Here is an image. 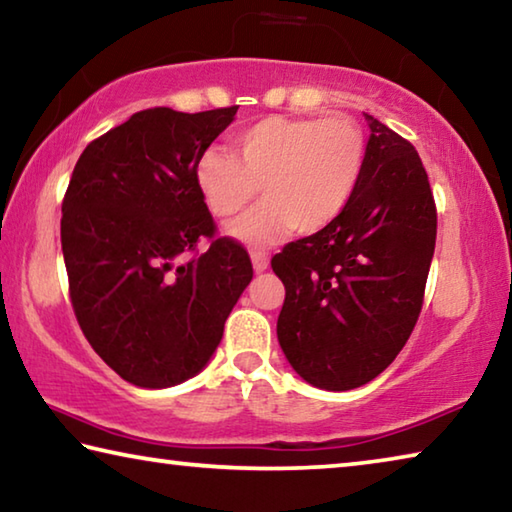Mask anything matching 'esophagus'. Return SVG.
I'll use <instances>...</instances> for the list:
<instances>
[{"label":"esophagus","instance_id":"esophagus-1","mask_svg":"<svg viewBox=\"0 0 512 512\" xmlns=\"http://www.w3.org/2000/svg\"><path fill=\"white\" fill-rule=\"evenodd\" d=\"M253 268L257 273H262L268 268V255L266 253H253Z\"/></svg>","mask_w":512,"mask_h":512}]
</instances>
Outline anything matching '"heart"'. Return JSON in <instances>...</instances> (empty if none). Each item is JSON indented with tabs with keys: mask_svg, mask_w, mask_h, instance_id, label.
Segmentation results:
<instances>
[{
	"mask_svg": "<svg viewBox=\"0 0 512 512\" xmlns=\"http://www.w3.org/2000/svg\"><path fill=\"white\" fill-rule=\"evenodd\" d=\"M235 153L212 146L198 155L194 178L216 219H235L266 203L230 235L248 246L273 244L291 228L314 235L339 219L366 169V137L348 117H266L232 137Z\"/></svg>",
	"mask_w": 512,
	"mask_h": 512,
	"instance_id": "b5f03b06",
	"label": "heart"
}]
</instances>
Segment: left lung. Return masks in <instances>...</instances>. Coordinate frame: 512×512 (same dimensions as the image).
<instances>
[{
	"label": "left lung",
	"mask_w": 512,
	"mask_h": 512,
	"mask_svg": "<svg viewBox=\"0 0 512 512\" xmlns=\"http://www.w3.org/2000/svg\"><path fill=\"white\" fill-rule=\"evenodd\" d=\"M339 219L271 259L287 296L277 341L298 375L350 391L391 366L418 323L436 248V203L415 146L379 119Z\"/></svg>",
	"instance_id": "8db88e82"
}]
</instances>
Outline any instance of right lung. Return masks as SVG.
Returning a JSON list of instances; mask_svg holds the SVG:
<instances>
[{
	"instance_id": "add662e5",
	"label": "right lung",
	"mask_w": 512,
	"mask_h": 512,
	"mask_svg": "<svg viewBox=\"0 0 512 512\" xmlns=\"http://www.w3.org/2000/svg\"><path fill=\"white\" fill-rule=\"evenodd\" d=\"M235 115L135 112L85 146L69 178L60 244L74 314L94 352L135 386L201 372L253 280L246 248L216 237L194 178ZM203 236L211 248L198 254Z\"/></svg>"
}]
</instances>
